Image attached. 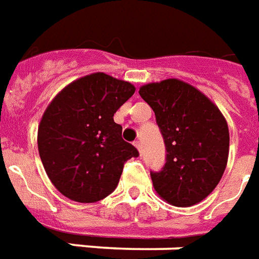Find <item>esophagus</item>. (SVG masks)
Here are the masks:
<instances>
[{
	"mask_svg": "<svg viewBox=\"0 0 259 259\" xmlns=\"http://www.w3.org/2000/svg\"><path fill=\"white\" fill-rule=\"evenodd\" d=\"M133 144H135L136 148L139 149V152H140V154H141V143H140L139 140H137V141H135V143H133Z\"/></svg>",
	"mask_w": 259,
	"mask_h": 259,
	"instance_id": "34e87169",
	"label": "esophagus"
}]
</instances>
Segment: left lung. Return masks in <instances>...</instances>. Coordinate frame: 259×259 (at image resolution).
Returning <instances> with one entry per match:
<instances>
[{"label": "left lung", "instance_id": "8db88e82", "mask_svg": "<svg viewBox=\"0 0 259 259\" xmlns=\"http://www.w3.org/2000/svg\"><path fill=\"white\" fill-rule=\"evenodd\" d=\"M163 136L166 163L151 171L155 191L177 207L196 204L212 192L227 167L229 130L202 92L178 79L140 88Z\"/></svg>", "mask_w": 259, "mask_h": 259}]
</instances>
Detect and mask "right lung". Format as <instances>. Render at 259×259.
<instances>
[{
    "mask_svg": "<svg viewBox=\"0 0 259 259\" xmlns=\"http://www.w3.org/2000/svg\"><path fill=\"white\" fill-rule=\"evenodd\" d=\"M129 82L96 72L66 86L38 127V151L48 177L71 200L99 202L114 192L136 147L122 139L114 114L135 93Z\"/></svg>",
    "mask_w": 259,
    "mask_h": 259,
    "instance_id": "obj_1",
    "label": "right lung"
}]
</instances>
